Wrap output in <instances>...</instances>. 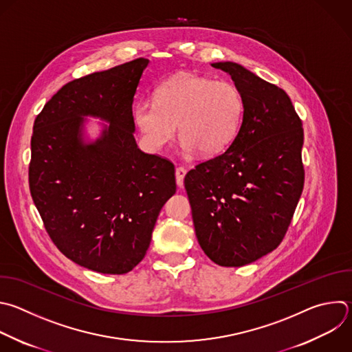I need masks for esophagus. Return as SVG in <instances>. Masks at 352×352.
I'll return each mask as SVG.
<instances>
[{
    "instance_id": "34e87169",
    "label": "esophagus",
    "mask_w": 352,
    "mask_h": 352,
    "mask_svg": "<svg viewBox=\"0 0 352 352\" xmlns=\"http://www.w3.org/2000/svg\"><path fill=\"white\" fill-rule=\"evenodd\" d=\"M186 175V170L184 167H177L175 168V179H177V185L179 188L184 186V178Z\"/></svg>"
}]
</instances>
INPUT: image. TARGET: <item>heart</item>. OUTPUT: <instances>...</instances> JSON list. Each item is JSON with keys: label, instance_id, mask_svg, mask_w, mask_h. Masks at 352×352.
Wrapping results in <instances>:
<instances>
[{"label": "heart", "instance_id": "heart-1", "mask_svg": "<svg viewBox=\"0 0 352 352\" xmlns=\"http://www.w3.org/2000/svg\"><path fill=\"white\" fill-rule=\"evenodd\" d=\"M243 111V96L235 84L179 73L156 88L155 102L140 100L133 114L152 149L170 142L178 124L184 152L199 149L201 155L210 156L221 153L236 138Z\"/></svg>", "mask_w": 352, "mask_h": 352}]
</instances>
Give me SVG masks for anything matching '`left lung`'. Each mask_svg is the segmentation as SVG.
<instances>
[{
    "label": "left lung",
    "instance_id": "8db88e82",
    "mask_svg": "<svg viewBox=\"0 0 352 352\" xmlns=\"http://www.w3.org/2000/svg\"><path fill=\"white\" fill-rule=\"evenodd\" d=\"M230 76L245 111L241 130L219 156L185 177L196 238L221 267H243L282 242L304 188L302 123L289 95L235 62Z\"/></svg>",
    "mask_w": 352,
    "mask_h": 352
}]
</instances>
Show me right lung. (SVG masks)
Returning a JSON list of instances; mask_svg holds the SVG:
<instances>
[{
  "label": "right lung",
  "mask_w": 352,
  "mask_h": 352,
  "mask_svg": "<svg viewBox=\"0 0 352 352\" xmlns=\"http://www.w3.org/2000/svg\"><path fill=\"white\" fill-rule=\"evenodd\" d=\"M148 65L138 58L67 82L33 127L29 185L48 235L69 260L99 274H127L142 261L177 189L174 164L134 138L133 102ZM88 116L108 123L92 142Z\"/></svg>",
  "instance_id": "right-lung-1"
}]
</instances>
